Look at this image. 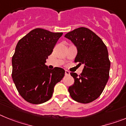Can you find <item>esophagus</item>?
<instances>
[{
	"instance_id": "34e87169",
	"label": "esophagus",
	"mask_w": 126,
	"mask_h": 126,
	"mask_svg": "<svg viewBox=\"0 0 126 126\" xmlns=\"http://www.w3.org/2000/svg\"><path fill=\"white\" fill-rule=\"evenodd\" d=\"M70 74V73L68 71H65V76H68Z\"/></svg>"
}]
</instances>
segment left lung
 <instances>
[{"instance_id":"left-lung-1","label":"left lung","mask_w":126,"mask_h":126,"mask_svg":"<svg viewBox=\"0 0 126 126\" xmlns=\"http://www.w3.org/2000/svg\"><path fill=\"white\" fill-rule=\"evenodd\" d=\"M64 36L77 48L74 62L84 64L80 75L71 73L74 83L69 87V94L76 102L90 103L100 96L109 80L110 62L107 48L100 38L86 28L75 29Z\"/></svg>"}]
</instances>
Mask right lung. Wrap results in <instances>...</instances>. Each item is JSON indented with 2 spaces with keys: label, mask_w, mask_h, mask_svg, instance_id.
I'll use <instances>...</instances> for the list:
<instances>
[{
  "label": "right lung",
  "mask_w": 126,
  "mask_h": 126,
  "mask_svg": "<svg viewBox=\"0 0 126 126\" xmlns=\"http://www.w3.org/2000/svg\"><path fill=\"white\" fill-rule=\"evenodd\" d=\"M62 33L36 28L18 42L12 58V78L20 95L26 102L40 104L49 100L55 84L65 74L61 67L45 65Z\"/></svg>",
  "instance_id": "obj_1"
}]
</instances>
